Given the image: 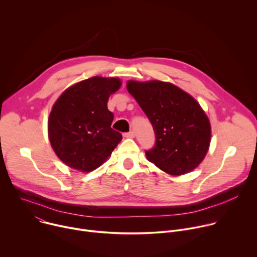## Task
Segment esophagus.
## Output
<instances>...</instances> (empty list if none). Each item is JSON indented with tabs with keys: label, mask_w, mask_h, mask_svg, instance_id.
Here are the masks:
<instances>
[{
	"label": "esophagus",
	"mask_w": 257,
	"mask_h": 257,
	"mask_svg": "<svg viewBox=\"0 0 257 257\" xmlns=\"http://www.w3.org/2000/svg\"><path fill=\"white\" fill-rule=\"evenodd\" d=\"M134 136H135V134L133 131H130V132L124 134V137H126V138H134Z\"/></svg>",
	"instance_id": "34e87169"
}]
</instances>
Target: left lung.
I'll use <instances>...</instances> for the list:
<instances>
[{"instance_id": "obj_1", "label": "left lung", "mask_w": 257, "mask_h": 257, "mask_svg": "<svg viewBox=\"0 0 257 257\" xmlns=\"http://www.w3.org/2000/svg\"><path fill=\"white\" fill-rule=\"evenodd\" d=\"M126 87L156 133L155 148L145 152L148 161L172 176L196 169L211 140L209 119L199 102L170 82L128 80Z\"/></svg>"}]
</instances>
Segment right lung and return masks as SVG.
I'll use <instances>...</instances> for the list:
<instances>
[{
	"label": "right lung",
	"instance_id": "right-lung-1",
	"mask_svg": "<svg viewBox=\"0 0 257 257\" xmlns=\"http://www.w3.org/2000/svg\"><path fill=\"white\" fill-rule=\"evenodd\" d=\"M122 85L117 77L93 76L68 87L55 101L48 120L57 157L71 169L88 173L100 167L122 140L111 128L107 100Z\"/></svg>",
	"mask_w": 257,
	"mask_h": 257
}]
</instances>
